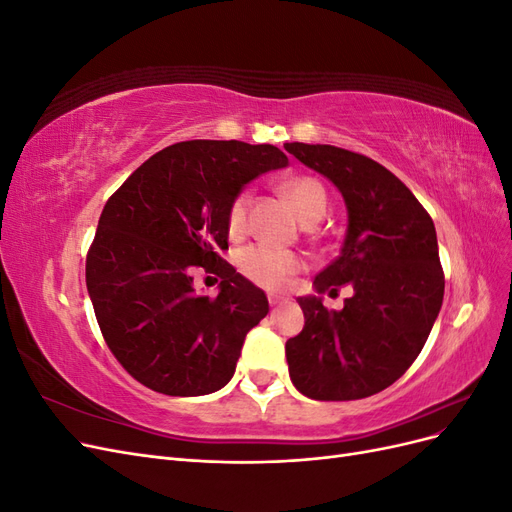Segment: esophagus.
<instances>
[{"label":"esophagus","mask_w":512,"mask_h":512,"mask_svg":"<svg viewBox=\"0 0 512 512\" xmlns=\"http://www.w3.org/2000/svg\"><path fill=\"white\" fill-rule=\"evenodd\" d=\"M286 301V297H280V294H269V305L275 307V305H282Z\"/></svg>","instance_id":"1"}]
</instances>
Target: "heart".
I'll use <instances>...</instances> for the list:
<instances>
[{"instance_id": "obj_1", "label": "heart", "mask_w": 512, "mask_h": 512, "mask_svg": "<svg viewBox=\"0 0 512 512\" xmlns=\"http://www.w3.org/2000/svg\"><path fill=\"white\" fill-rule=\"evenodd\" d=\"M284 194L301 215V220L314 224L327 213V194L322 183L314 177H294L284 183ZM250 192H239L228 207L226 228L230 237H239L245 230L247 207H250ZM239 273L252 284L267 290H282L297 275L305 262L301 256L292 252L273 250L269 245H247L237 252Z\"/></svg>"}]
</instances>
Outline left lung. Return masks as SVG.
I'll list each match as a JSON object with an SVG mask.
<instances>
[{"label":"left lung","mask_w":512,"mask_h":512,"mask_svg":"<svg viewBox=\"0 0 512 512\" xmlns=\"http://www.w3.org/2000/svg\"><path fill=\"white\" fill-rule=\"evenodd\" d=\"M284 147L327 177L348 209L342 254L316 275V294L297 299L305 327L286 342L290 380L312 399H363L406 374L440 314L436 226L406 185L371 158L333 145ZM344 283L355 294L329 313L319 294Z\"/></svg>","instance_id":"1"}]
</instances>
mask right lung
<instances>
[{"mask_svg":"<svg viewBox=\"0 0 512 512\" xmlns=\"http://www.w3.org/2000/svg\"><path fill=\"white\" fill-rule=\"evenodd\" d=\"M284 166L273 145L185 141L151 156L106 200L87 290L106 346L147 389L196 397L235 374L269 301L220 256L226 215L245 183ZM196 268L221 277L215 300L195 294Z\"/></svg>","mask_w":512,"mask_h":512,"instance_id":"add662e5","label":"right lung"}]
</instances>
